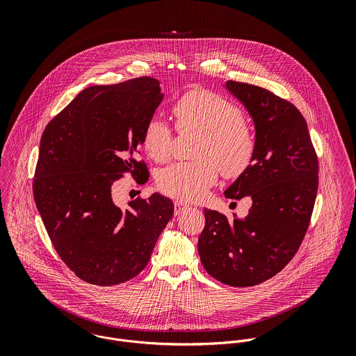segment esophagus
Segmentation results:
<instances>
[{
    "label": "esophagus",
    "mask_w": 356,
    "mask_h": 356,
    "mask_svg": "<svg viewBox=\"0 0 356 356\" xmlns=\"http://www.w3.org/2000/svg\"><path fill=\"white\" fill-rule=\"evenodd\" d=\"M189 208V205L188 204L182 203V202H175L174 204V212H175V215H179V213H182L184 211H186Z\"/></svg>",
    "instance_id": "obj_1"
}]
</instances>
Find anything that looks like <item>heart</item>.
Instances as JSON below:
<instances>
[{
    "mask_svg": "<svg viewBox=\"0 0 356 356\" xmlns=\"http://www.w3.org/2000/svg\"><path fill=\"white\" fill-rule=\"evenodd\" d=\"M179 131H197V161L175 163L157 175L159 188L182 202H199L216 182L218 167L225 177H237L250 165L254 151L251 129L241 119L240 108L220 95L192 90L172 105ZM171 127L153 116L144 130V149L156 161H165L172 152Z\"/></svg>",
    "mask_w": 356,
    "mask_h": 356,
    "instance_id": "b5f03b06",
    "label": "heart"
}]
</instances>
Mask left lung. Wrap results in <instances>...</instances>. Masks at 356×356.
<instances>
[{"mask_svg":"<svg viewBox=\"0 0 356 356\" xmlns=\"http://www.w3.org/2000/svg\"><path fill=\"white\" fill-rule=\"evenodd\" d=\"M225 88L252 118L254 151L225 191L250 197L244 219L204 208L199 254L207 273L230 286H254L280 273L298 252L318 191V159L300 111L271 92L234 81Z\"/></svg>","mask_w":356,"mask_h":356,"instance_id":"obj_1","label":"left lung"}]
</instances>
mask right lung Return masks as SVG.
I'll return each mask as SVG.
<instances>
[{
    "label": "right lung",
    "mask_w": 356,
    "mask_h": 356,
    "mask_svg": "<svg viewBox=\"0 0 356 356\" xmlns=\"http://www.w3.org/2000/svg\"><path fill=\"white\" fill-rule=\"evenodd\" d=\"M163 99L160 82L149 76L90 86L42 134L34 200L56 252L89 284L111 286L140 274L174 215L160 193L130 202L126 211L111 195L126 171L148 181L145 163L134 156Z\"/></svg>",
    "instance_id": "1"
}]
</instances>
